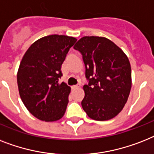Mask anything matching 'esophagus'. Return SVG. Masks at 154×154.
Returning <instances> with one entry per match:
<instances>
[{
  "mask_svg": "<svg viewBox=\"0 0 154 154\" xmlns=\"http://www.w3.org/2000/svg\"><path fill=\"white\" fill-rule=\"evenodd\" d=\"M80 86H81V85H73V87H72V88H73V89H76V88H80Z\"/></svg>",
  "mask_w": 154,
  "mask_h": 154,
  "instance_id": "34e87169",
  "label": "esophagus"
}]
</instances>
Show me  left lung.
Wrapping results in <instances>:
<instances>
[{"instance_id": "obj_1", "label": "left lung", "mask_w": 154, "mask_h": 154, "mask_svg": "<svg viewBox=\"0 0 154 154\" xmlns=\"http://www.w3.org/2000/svg\"><path fill=\"white\" fill-rule=\"evenodd\" d=\"M73 48L82 54L88 85L81 101L89 118L105 121L116 117L126 104L131 88L129 59L108 38L85 36Z\"/></svg>"}]
</instances>
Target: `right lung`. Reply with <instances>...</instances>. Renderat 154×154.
<instances>
[{
    "instance_id": "right-lung-1",
    "label": "right lung",
    "mask_w": 154,
    "mask_h": 154,
    "mask_svg": "<svg viewBox=\"0 0 154 154\" xmlns=\"http://www.w3.org/2000/svg\"><path fill=\"white\" fill-rule=\"evenodd\" d=\"M76 41L67 35L45 36L32 44L21 60L19 93L30 113L40 120L57 121L66 112L71 88L58 80L62 64Z\"/></svg>"
}]
</instances>
